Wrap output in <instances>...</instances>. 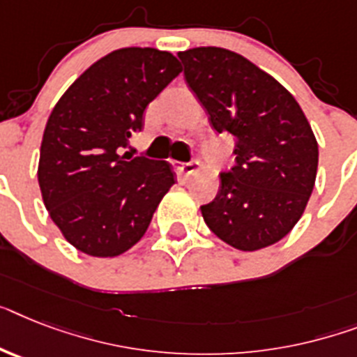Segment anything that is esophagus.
I'll return each mask as SVG.
<instances>
[{
	"label": "esophagus",
	"mask_w": 357,
	"mask_h": 357,
	"mask_svg": "<svg viewBox=\"0 0 357 357\" xmlns=\"http://www.w3.org/2000/svg\"><path fill=\"white\" fill-rule=\"evenodd\" d=\"M176 169H178L182 175L190 176L191 173H195L197 169H199V162H195V160H193V162H181V164L176 166Z\"/></svg>",
	"instance_id": "esophagus-1"
}]
</instances>
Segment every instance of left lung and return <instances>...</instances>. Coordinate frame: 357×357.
Wrapping results in <instances>:
<instances>
[{
    "label": "left lung",
    "mask_w": 357,
    "mask_h": 357,
    "mask_svg": "<svg viewBox=\"0 0 357 357\" xmlns=\"http://www.w3.org/2000/svg\"><path fill=\"white\" fill-rule=\"evenodd\" d=\"M190 89L217 132L235 138V166L200 206L208 228L229 246L255 252L301 219L317 173V140L303 109L278 79L220 47L178 52Z\"/></svg>",
    "instance_id": "1"
}]
</instances>
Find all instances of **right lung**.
I'll return each instance as SVG.
<instances>
[{
	"label": "right lung",
	"instance_id": "add662e5",
	"mask_svg": "<svg viewBox=\"0 0 357 357\" xmlns=\"http://www.w3.org/2000/svg\"><path fill=\"white\" fill-rule=\"evenodd\" d=\"M181 70L172 52L119 49L93 63L52 109L38 182L51 219L79 252L93 257L128 252L175 184L167 162L120 151L142 129L147 104Z\"/></svg>",
	"mask_w": 357,
	"mask_h": 357
}]
</instances>
